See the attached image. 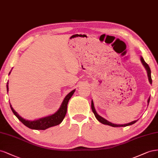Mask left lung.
<instances>
[{"mask_svg":"<svg viewBox=\"0 0 158 158\" xmlns=\"http://www.w3.org/2000/svg\"><path fill=\"white\" fill-rule=\"evenodd\" d=\"M140 60H141L142 63L143 64V65H144V67L146 68V69L147 70V73H148V76L149 81H150V83L152 84V77H151V70H150V68L149 67V65L145 62V61L144 60V59L142 58V57H141ZM150 98H149L148 100V103L150 102ZM91 108H92V110H93V113H94L95 117L96 118V119H97L100 122V123H103L104 125H110V126H111V127H126V126H129V125H133V124L135 123L137 121H138V120H135L134 121L131 122V123H129L125 124V125H116V124H114V123H110V122H109V121H108L107 120L104 119V118H102V117H100V115H98L97 114V113H96V110L94 109V104H93V100H92V102H91Z\"/></svg>","mask_w":158,"mask_h":158,"instance_id":"1","label":"left lung"}]
</instances>
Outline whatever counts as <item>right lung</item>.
<instances>
[{"label":"right lung","instance_id":"right-lung-1","mask_svg":"<svg viewBox=\"0 0 158 158\" xmlns=\"http://www.w3.org/2000/svg\"><path fill=\"white\" fill-rule=\"evenodd\" d=\"M6 88H7V92H8V85H6ZM74 92H75V90H72V92H70L67 96H65L63 102L62 103V105L60 106V109L55 114L50 116L45 117V118H40L39 119L33 121H27L23 119L22 117H20L16 111H15V110L13 109L10 104V106L11 110L12 111V112L14 113V114L17 117L18 119L21 121L24 125H25L26 127H29V129H31L45 130L49 128V127L59 125L60 123H61V122L63 121L64 118L65 116L66 112H67V106H68V102L71 98V97L72 96V95L73 94Z\"/></svg>","mask_w":158,"mask_h":158}]
</instances>
